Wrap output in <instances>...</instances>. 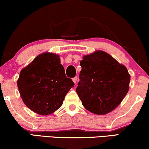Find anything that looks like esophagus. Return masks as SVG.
Listing matches in <instances>:
<instances>
[{
	"label": "esophagus",
	"instance_id": "34e87169",
	"mask_svg": "<svg viewBox=\"0 0 149 149\" xmlns=\"http://www.w3.org/2000/svg\"><path fill=\"white\" fill-rule=\"evenodd\" d=\"M72 80H73V82H74L75 84H76V82H77V77H75V78H73L72 79Z\"/></svg>",
	"mask_w": 149,
	"mask_h": 149
}]
</instances>
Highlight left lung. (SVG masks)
<instances>
[{
	"mask_svg": "<svg viewBox=\"0 0 149 149\" xmlns=\"http://www.w3.org/2000/svg\"><path fill=\"white\" fill-rule=\"evenodd\" d=\"M76 92L88 111L105 115L127 95L131 76L127 67L107 52L97 50L83 56Z\"/></svg>",
	"mask_w": 149,
	"mask_h": 149,
	"instance_id": "8db88e82",
	"label": "left lung"
}]
</instances>
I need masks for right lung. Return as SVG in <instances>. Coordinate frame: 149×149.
<instances>
[{"label": "right lung", "instance_id": "add662e5", "mask_svg": "<svg viewBox=\"0 0 149 149\" xmlns=\"http://www.w3.org/2000/svg\"><path fill=\"white\" fill-rule=\"evenodd\" d=\"M17 86L28 108L38 115L47 116L62 106L74 83L66 77L60 56L45 52L20 71Z\"/></svg>", "mask_w": 149, "mask_h": 149}]
</instances>
